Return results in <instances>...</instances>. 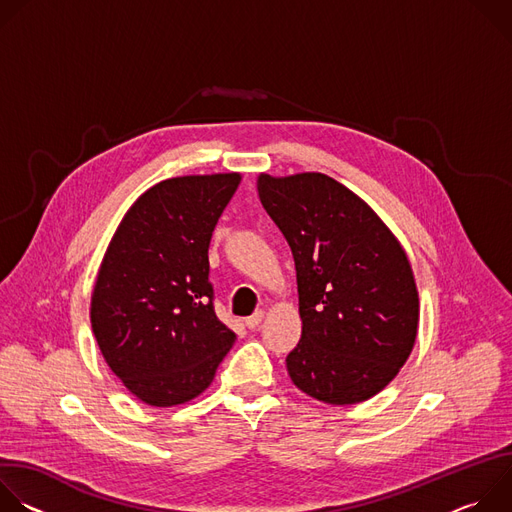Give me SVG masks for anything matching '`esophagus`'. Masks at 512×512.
<instances>
[{
    "label": "esophagus",
    "mask_w": 512,
    "mask_h": 512,
    "mask_svg": "<svg viewBox=\"0 0 512 512\" xmlns=\"http://www.w3.org/2000/svg\"><path fill=\"white\" fill-rule=\"evenodd\" d=\"M263 318H265V310H257L253 316H249V318L245 320V324H247V328L255 330V328L263 322Z\"/></svg>",
    "instance_id": "34e87169"
}]
</instances>
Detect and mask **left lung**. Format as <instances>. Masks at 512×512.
I'll return each mask as SVG.
<instances>
[{
	"mask_svg": "<svg viewBox=\"0 0 512 512\" xmlns=\"http://www.w3.org/2000/svg\"><path fill=\"white\" fill-rule=\"evenodd\" d=\"M257 190L296 261L302 338L285 358L291 381L330 405L371 399L417 336L419 298L403 247L367 202L326 174H261Z\"/></svg>",
	"mask_w": 512,
	"mask_h": 512,
	"instance_id": "left-lung-1",
	"label": "left lung"
}]
</instances>
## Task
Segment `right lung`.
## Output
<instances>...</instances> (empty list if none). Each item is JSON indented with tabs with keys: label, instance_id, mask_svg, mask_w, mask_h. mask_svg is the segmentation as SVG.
I'll return each mask as SVG.
<instances>
[{
	"label": "right lung",
	"instance_id": "right-lung-1",
	"mask_svg": "<svg viewBox=\"0 0 512 512\" xmlns=\"http://www.w3.org/2000/svg\"><path fill=\"white\" fill-rule=\"evenodd\" d=\"M239 174L170 178L143 192L103 257L91 324L109 369L143 403L198 397L237 334L214 314L208 245Z\"/></svg>",
	"mask_w": 512,
	"mask_h": 512
}]
</instances>
